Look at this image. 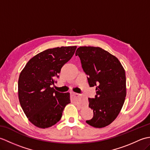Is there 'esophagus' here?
<instances>
[{"label":"esophagus","instance_id":"34e87169","mask_svg":"<svg viewBox=\"0 0 150 150\" xmlns=\"http://www.w3.org/2000/svg\"><path fill=\"white\" fill-rule=\"evenodd\" d=\"M71 96L73 98V99L75 100H82L84 99V97L82 96H81L79 94L74 93V92H71Z\"/></svg>","mask_w":150,"mask_h":150}]
</instances>
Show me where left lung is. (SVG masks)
Returning a JSON list of instances; mask_svg holds the SVG:
<instances>
[{"instance_id": "8db88e82", "label": "left lung", "mask_w": 150, "mask_h": 150, "mask_svg": "<svg viewBox=\"0 0 150 150\" xmlns=\"http://www.w3.org/2000/svg\"><path fill=\"white\" fill-rule=\"evenodd\" d=\"M90 87H96L89 98L93 117L86 120L94 128H104L116 119L126 96L125 71L117 57L99 47L82 46L76 51Z\"/></svg>"}]
</instances>
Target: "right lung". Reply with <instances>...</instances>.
Returning a JSON list of instances; mask_svg holds the SVG:
<instances>
[{
	"label": "right lung",
	"mask_w": 150,
	"mask_h": 150,
	"mask_svg": "<svg viewBox=\"0 0 150 150\" xmlns=\"http://www.w3.org/2000/svg\"><path fill=\"white\" fill-rule=\"evenodd\" d=\"M76 48L62 46L46 50L31 58L21 73L19 102L28 119L38 128L55 125L70 103L69 93H60L52 86L57 83L60 69L71 59Z\"/></svg>",
	"instance_id": "obj_1"
}]
</instances>
